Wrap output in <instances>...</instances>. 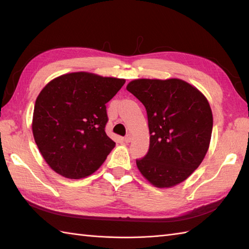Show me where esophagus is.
I'll use <instances>...</instances> for the list:
<instances>
[{"instance_id": "1", "label": "esophagus", "mask_w": 249, "mask_h": 249, "mask_svg": "<svg viewBox=\"0 0 249 249\" xmlns=\"http://www.w3.org/2000/svg\"><path fill=\"white\" fill-rule=\"evenodd\" d=\"M131 140V136L130 135H127L126 137H124V141L126 142V143H128V142H130Z\"/></svg>"}]
</instances>
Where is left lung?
<instances>
[{
  "label": "left lung",
  "instance_id": "obj_1",
  "mask_svg": "<svg viewBox=\"0 0 249 249\" xmlns=\"http://www.w3.org/2000/svg\"><path fill=\"white\" fill-rule=\"evenodd\" d=\"M127 91L143 104L150 130V146L137 167L156 187L185 181L208 152L213 115L197 89L179 79H137Z\"/></svg>",
  "mask_w": 249,
  "mask_h": 249
}]
</instances>
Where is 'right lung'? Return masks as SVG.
<instances>
[{"instance_id": "1", "label": "right lung", "mask_w": 249, "mask_h": 249, "mask_svg": "<svg viewBox=\"0 0 249 249\" xmlns=\"http://www.w3.org/2000/svg\"><path fill=\"white\" fill-rule=\"evenodd\" d=\"M124 79L71 72L41 89L33 114V136L51 169L68 178L95 172L115 142L105 131L106 104L124 86Z\"/></svg>"}]
</instances>
